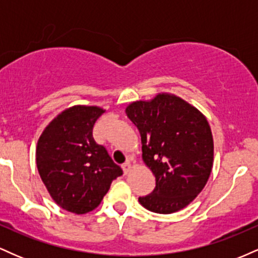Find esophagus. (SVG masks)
Returning a JSON list of instances; mask_svg holds the SVG:
<instances>
[{
  "instance_id": "34e87169",
  "label": "esophagus",
  "mask_w": 258,
  "mask_h": 258,
  "mask_svg": "<svg viewBox=\"0 0 258 258\" xmlns=\"http://www.w3.org/2000/svg\"><path fill=\"white\" fill-rule=\"evenodd\" d=\"M131 168H132V166H131V162H130V161H126L125 164L122 165V170H123V173H125V174L128 173L130 171H131Z\"/></svg>"
}]
</instances>
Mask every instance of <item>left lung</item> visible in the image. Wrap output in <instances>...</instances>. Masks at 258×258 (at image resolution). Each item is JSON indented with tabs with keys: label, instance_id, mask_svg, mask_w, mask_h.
Here are the masks:
<instances>
[{
	"label": "left lung",
	"instance_id": "1",
	"mask_svg": "<svg viewBox=\"0 0 258 258\" xmlns=\"http://www.w3.org/2000/svg\"><path fill=\"white\" fill-rule=\"evenodd\" d=\"M138 127L143 160L156 185L138 201L156 214H172L190 204L205 186L214 164V139L201 112L183 99L158 94L126 108Z\"/></svg>",
	"mask_w": 258,
	"mask_h": 258
}]
</instances>
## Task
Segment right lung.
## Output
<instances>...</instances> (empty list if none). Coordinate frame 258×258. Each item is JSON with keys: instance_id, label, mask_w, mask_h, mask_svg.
<instances>
[{"instance_id": "right-lung-1", "label": "right lung", "mask_w": 258, "mask_h": 258, "mask_svg": "<svg viewBox=\"0 0 258 258\" xmlns=\"http://www.w3.org/2000/svg\"><path fill=\"white\" fill-rule=\"evenodd\" d=\"M103 112L98 106H72L52 120L37 142L41 179L53 200L74 214L96 209L112 180L122 174L93 138V126Z\"/></svg>"}]
</instances>
